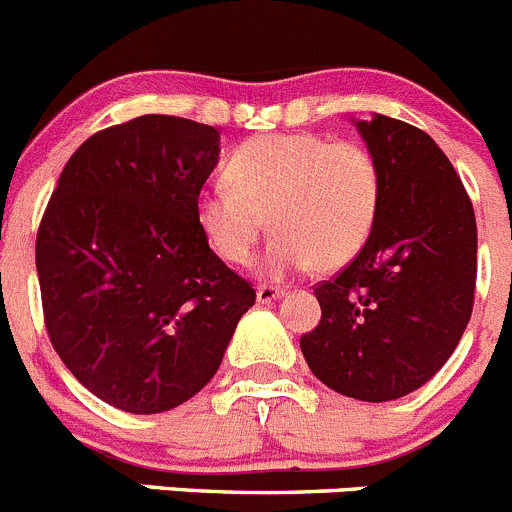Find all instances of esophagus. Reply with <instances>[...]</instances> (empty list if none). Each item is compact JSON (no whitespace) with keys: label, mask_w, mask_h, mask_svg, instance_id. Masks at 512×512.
I'll use <instances>...</instances> for the list:
<instances>
[{"label":"esophagus","mask_w":512,"mask_h":512,"mask_svg":"<svg viewBox=\"0 0 512 512\" xmlns=\"http://www.w3.org/2000/svg\"><path fill=\"white\" fill-rule=\"evenodd\" d=\"M285 295V288L280 285H260L257 288V303H272V300H278Z\"/></svg>","instance_id":"1"}]
</instances>
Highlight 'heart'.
Here are the masks:
<instances>
[{
  "instance_id": "1",
  "label": "heart",
  "mask_w": 512,
  "mask_h": 512,
  "mask_svg": "<svg viewBox=\"0 0 512 512\" xmlns=\"http://www.w3.org/2000/svg\"><path fill=\"white\" fill-rule=\"evenodd\" d=\"M224 184L197 197L204 240L229 265H247L270 224L278 234L262 270L275 278L313 262L321 270L348 265L371 240L384 197L374 151L321 133L250 138L224 164Z\"/></svg>"
}]
</instances>
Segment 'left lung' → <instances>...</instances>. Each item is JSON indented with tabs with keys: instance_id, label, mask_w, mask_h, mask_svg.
<instances>
[{
	"instance_id": "8db88e82",
	"label": "left lung",
	"mask_w": 512,
	"mask_h": 512,
	"mask_svg": "<svg viewBox=\"0 0 512 512\" xmlns=\"http://www.w3.org/2000/svg\"><path fill=\"white\" fill-rule=\"evenodd\" d=\"M358 131L384 176L379 222L364 250L313 288L321 323L300 351L338 394L391 401L427 384L465 333L477 224L455 166L422 128L374 116Z\"/></svg>"
}]
</instances>
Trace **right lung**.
Wrapping results in <instances>:
<instances>
[{
  "mask_svg": "<svg viewBox=\"0 0 512 512\" xmlns=\"http://www.w3.org/2000/svg\"><path fill=\"white\" fill-rule=\"evenodd\" d=\"M217 156V128L138 116L70 156L42 214L47 336L70 374L123 412H169L202 391L255 305L194 214Z\"/></svg>",
  "mask_w": 512,
  "mask_h": 512,
  "instance_id": "1",
  "label": "right lung"
}]
</instances>
